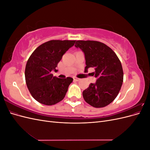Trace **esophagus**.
<instances>
[{
  "instance_id": "obj_1",
  "label": "esophagus",
  "mask_w": 150,
  "mask_h": 150,
  "mask_svg": "<svg viewBox=\"0 0 150 150\" xmlns=\"http://www.w3.org/2000/svg\"><path fill=\"white\" fill-rule=\"evenodd\" d=\"M80 80V79L78 78H74V81H79Z\"/></svg>"
}]
</instances>
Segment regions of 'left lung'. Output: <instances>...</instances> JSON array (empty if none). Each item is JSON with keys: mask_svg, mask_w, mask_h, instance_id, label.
Returning a JSON list of instances; mask_svg holds the SVG:
<instances>
[{"mask_svg": "<svg viewBox=\"0 0 150 150\" xmlns=\"http://www.w3.org/2000/svg\"><path fill=\"white\" fill-rule=\"evenodd\" d=\"M75 47L84 53L85 71L93 67L97 78L83 92L85 101L94 108L108 106L117 97L123 81V71L116 53L105 44L96 40H77Z\"/></svg>", "mask_w": 150, "mask_h": 150, "instance_id": "obj_1", "label": "left lung"}]
</instances>
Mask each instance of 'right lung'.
<instances>
[{"instance_id":"obj_1","label":"right lung","mask_w":150,"mask_h":150,"mask_svg":"<svg viewBox=\"0 0 150 150\" xmlns=\"http://www.w3.org/2000/svg\"><path fill=\"white\" fill-rule=\"evenodd\" d=\"M75 42L49 40L40 45L29 57L25 69V83L32 96L39 103L51 106L64 98L73 79L58 78L51 71H57L56 67L59 62Z\"/></svg>"}]
</instances>
